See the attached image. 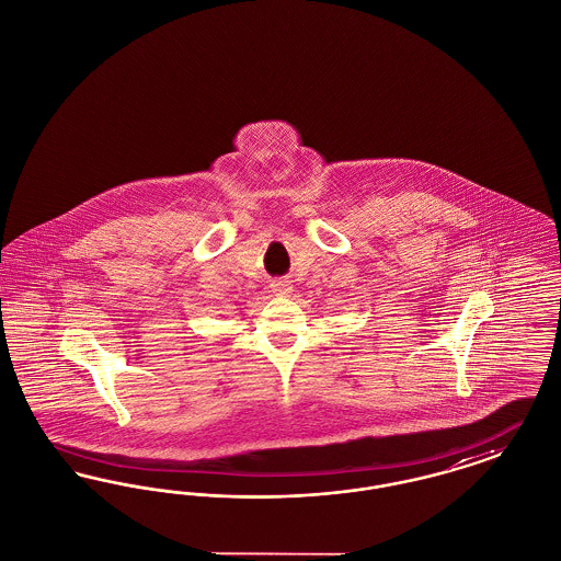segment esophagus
<instances>
[{
  "label": "esophagus",
  "mask_w": 561,
  "mask_h": 561,
  "mask_svg": "<svg viewBox=\"0 0 561 561\" xmlns=\"http://www.w3.org/2000/svg\"><path fill=\"white\" fill-rule=\"evenodd\" d=\"M271 288H273V293L279 294V296H290V293H293V284H290V282H286V279H277V282H273V284H271Z\"/></svg>",
  "instance_id": "34e87169"
}]
</instances>
